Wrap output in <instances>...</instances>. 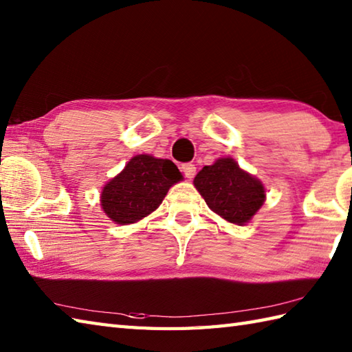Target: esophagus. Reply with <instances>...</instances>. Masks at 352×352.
Here are the masks:
<instances>
[{"label": "esophagus", "instance_id": "obj_1", "mask_svg": "<svg viewBox=\"0 0 352 352\" xmlns=\"http://www.w3.org/2000/svg\"><path fill=\"white\" fill-rule=\"evenodd\" d=\"M182 172L186 175V178H189V180H192V178L195 177V174H197L195 164H192V163L182 164Z\"/></svg>", "mask_w": 352, "mask_h": 352}]
</instances>
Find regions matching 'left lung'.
<instances>
[{"mask_svg":"<svg viewBox=\"0 0 352 352\" xmlns=\"http://www.w3.org/2000/svg\"><path fill=\"white\" fill-rule=\"evenodd\" d=\"M193 184L216 214L236 226L250 222L266 198L261 182L239 168L230 157L204 166Z\"/></svg>","mask_w":352,"mask_h":352,"instance_id":"1","label":"left lung"}]
</instances>
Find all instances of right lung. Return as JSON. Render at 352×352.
<instances>
[{
  "label": "right lung",
  "mask_w": 352,
  "mask_h": 352,
  "mask_svg": "<svg viewBox=\"0 0 352 352\" xmlns=\"http://www.w3.org/2000/svg\"><path fill=\"white\" fill-rule=\"evenodd\" d=\"M183 178L175 163L149 154L134 155L122 172L111 178L101 192V207L109 218L129 226L153 213L169 188Z\"/></svg>",
  "instance_id": "add662e5"
}]
</instances>
